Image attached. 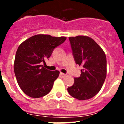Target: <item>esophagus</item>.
I'll use <instances>...</instances> for the list:
<instances>
[{
	"mask_svg": "<svg viewBox=\"0 0 124 124\" xmlns=\"http://www.w3.org/2000/svg\"><path fill=\"white\" fill-rule=\"evenodd\" d=\"M60 77H61V78H64V77H65V76H66V74H64V73H60Z\"/></svg>",
	"mask_w": 124,
	"mask_h": 124,
	"instance_id": "obj_1",
	"label": "esophagus"
}]
</instances>
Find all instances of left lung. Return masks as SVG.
I'll list each match as a JSON object with an SVG mask.
<instances>
[{
  "label": "left lung",
  "instance_id": "1",
  "mask_svg": "<svg viewBox=\"0 0 124 124\" xmlns=\"http://www.w3.org/2000/svg\"><path fill=\"white\" fill-rule=\"evenodd\" d=\"M76 64L83 66L79 77L67 89L72 97L79 100L91 99L101 90L106 78L107 61L102 49L94 40L86 36L70 37Z\"/></svg>",
  "mask_w": 124,
  "mask_h": 124
}]
</instances>
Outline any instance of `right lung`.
I'll return each mask as SVG.
<instances>
[{"instance_id": "1", "label": "right lung", "mask_w": 124, "mask_h": 124, "mask_svg": "<svg viewBox=\"0 0 124 124\" xmlns=\"http://www.w3.org/2000/svg\"><path fill=\"white\" fill-rule=\"evenodd\" d=\"M66 39L64 37L37 35L20 45L15 54L14 72L17 83L25 94L39 98L50 93L60 72L47 70L42 64Z\"/></svg>"}]
</instances>
